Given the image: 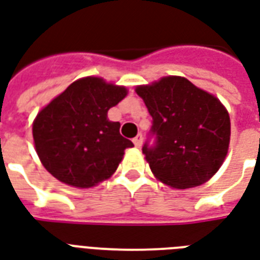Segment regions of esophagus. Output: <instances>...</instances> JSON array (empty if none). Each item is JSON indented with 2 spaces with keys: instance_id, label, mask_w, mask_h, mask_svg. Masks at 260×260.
<instances>
[{
  "instance_id": "34e87169",
  "label": "esophagus",
  "mask_w": 260,
  "mask_h": 260,
  "mask_svg": "<svg viewBox=\"0 0 260 260\" xmlns=\"http://www.w3.org/2000/svg\"><path fill=\"white\" fill-rule=\"evenodd\" d=\"M142 143H143V136H142V135H138V136L134 139V144L136 147H140Z\"/></svg>"
}]
</instances>
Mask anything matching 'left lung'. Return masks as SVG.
<instances>
[{
	"instance_id": "obj_1",
	"label": "left lung",
	"mask_w": 260,
	"mask_h": 260,
	"mask_svg": "<svg viewBox=\"0 0 260 260\" xmlns=\"http://www.w3.org/2000/svg\"><path fill=\"white\" fill-rule=\"evenodd\" d=\"M152 117L143 154L159 181L178 189L198 187L217 173L228 154L231 118L214 95L185 77L168 76L136 87Z\"/></svg>"
}]
</instances>
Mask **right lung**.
I'll list each match as a JSON object with an SVG mask.
<instances>
[{
  "label": "right lung",
  "instance_id": "obj_1",
  "mask_svg": "<svg viewBox=\"0 0 260 260\" xmlns=\"http://www.w3.org/2000/svg\"><path fill=\"white\" fill-rule=\"evenodd\" d=\"M125 87L101 77H84L38 113L32 125L35 150L50 174L77 188L109 178L134 143L120 135L109 109L125 98Z\"/></svg>",
  "mask_w": 260,
  "mask_h": 260
}]
</instances>
